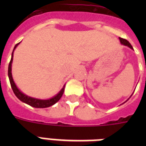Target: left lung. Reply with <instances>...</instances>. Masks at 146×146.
Listing matches in <instances>:
<instances>
[{"instance_id": "left-lung-1", "label": "left lung", "mask_w": 146, "mask_h": 146, "mask_svg": "<svg viewBox=\"0 0 146 146\" xmlns=\"http://www.w3.org/2000/svg\"><path fill=\"white\" fill-rule=\"evenodd\" d=\"M119 39H120V43H121V44H122L123 45H125V46L129 47V48H131V49H133V48L132 47V45H131V44H130V43H129V42H128L127 40L123 39V38H119ZM129 98H130V97H129ZM128 99H129V98H128ZM127 101H126V102H127Z\"/></svg>"}]
</instances>
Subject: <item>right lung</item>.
<instances>
[{
    "label": "right lung",
    "mask_w": 146,
    "mask_h": 146,
    "mask_svg": "<svg viewBox=\"0 0 146 146\" xmlns=\"http://www.w3.org/2000/svg\"><path fill=\"white\" fill-rule=\"evenodd\" d=\"M20 43V42H19ZM17 44L15 45L14 48L12 52V55H11V60H10V64H9V66H8V77H9V80H10V85H11V87H12V89L13 92H14L15 96H17L18 98H19L21 102L26 103V104L30 105V106L33 107V108H48L50 106H52L55 103H57L60 98L62 97L63 94H64V87H65V85H64L63 88L60 89V91L55 95L54 97L50 98L49 99H38V98H35L30 97V96H26V94L23 93L20 90H19L17 86L15 84L14 81H13V79L12 76V63H13V51L16 49L18 44Z\"/></svg>",
    "instance_id": "add662e5"
}]
</instances>
